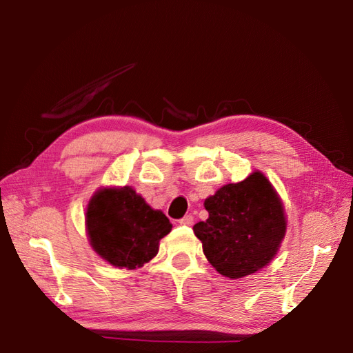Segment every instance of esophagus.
<instances>
[{"mask_svg":"<svg viewBox=\"0 0 353 353\" xmlns=\"http://www.w3.org/2000/svg\"><path fill=\"white\" fill-rule=\"evenodd\" d=\"M193 222H194L193 215H185L183 219H179V223H181V225H185V227L193 225Z\"/></svg>","mask_w":353,"mask_h":353,"instance_id":"obj_1","label":"esophagus"}]
</instances>
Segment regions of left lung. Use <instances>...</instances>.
Listing matches in <instances>:
<instances>
[{
  "mask_svg": "<svg viewBox=\"0 0 353 353\" xmlns=\"http://www.w3.org/2000/svg\"><path fill=\"white\" fill-rule=\"evenodd\" d=\"M209 218L193 227L203 253L221 275L241 279L262 270L280 249L283 203L262 172L221 187L205 200Z\"/></svg>",
  "mask_w": 353,
  "mask_h": 353,
  "instance_id": "left-lung-1",
  "label": "left lung"
}]
</instances>
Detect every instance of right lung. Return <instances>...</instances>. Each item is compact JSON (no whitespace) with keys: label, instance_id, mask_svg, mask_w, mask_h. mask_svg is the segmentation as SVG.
Here are the masks:
<instances>
[{"label":"right lung","instance_id":"obj_1","mask_svg":"<svg viewBox=\"0 0 353 353\" xmlns=\"http://www.w3.org/2000/svg\"><path fill=\"white\" fill-rule=\"evenodd\" d=\"M92 249L117 268L135 270L152 261L159 241L172 230L163 212L154 210L131 187L101 188L87 208Z\"/></svg>","mask_w":353,"mask_h":353}]
</instances>
